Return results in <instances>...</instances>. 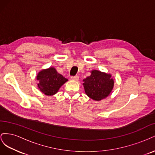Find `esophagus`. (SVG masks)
<instances>
[{
	"label": "esophagus",
	"instance_id": "esophagus-1",
	"mask_svg": "<svg viewBox=\"0 0 155 155\" xmlns=\"http://www.w3.org/2000/svg\"><path fill=\"white\" fill-rule=\"evenodd\" d=\"M71 79H72V80H74V81H78L79 80V76H72Z\"/></svg>",
	"mask_w": 155,
	"mask_h": 155
}]
</instances>
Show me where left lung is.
I'll list each match as a JSON object with an SVG mask.
<instances>
[{"label":"left lung","instance_id":"left-lung-1","mask_svg":"<svg viewBox=\"0 0 155 155\" xmlns=\"http://www.w3.org/2000/svg\"><path fill=\"white\" fill-rule=\"evenodd\" d=\"M91 76L84 79L83 85L86 94L93 100L101 101L110 95L114 81L110 74L97 70L91 71Z\"/></svg>","mask_w":155,"mask_h":155}]
</instances>
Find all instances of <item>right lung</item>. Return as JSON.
<instances>
[{
	"label": "right lung",
	"mask_w": 155,
	"mask_h": 155,
	"mask_svg": "<svg viewBox=\"0 0 155 155\" xmlns=\"http://www.w3.org/2000/svg\"><path fill=\"white\" fill-rule=\"evenodd\" d=\"M36 79L39 81L37 87L40 91L50 96L57 94L61 87L68 81L53 67L41 70L37 74Z\"/></svg>",
	"instance_id": "1"
}]
</instances>
